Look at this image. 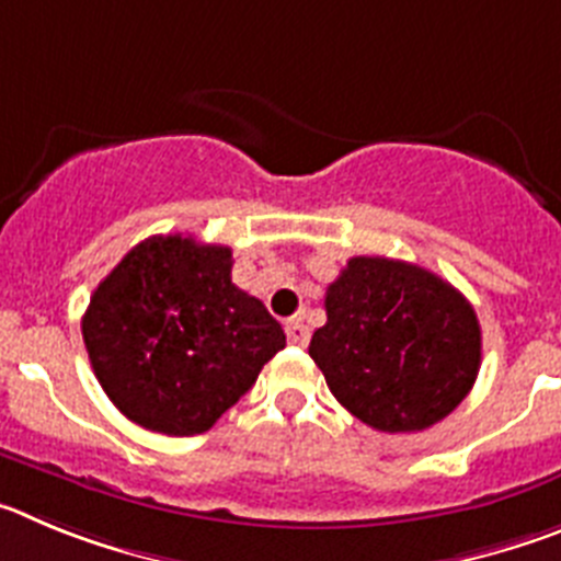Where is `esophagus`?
Wrapping results in <instances>:
<instances>
[{"mask_svg":"<svg viewBox=\"0 0 561 561\" xmlns=\"http://www.w3.org/2000/svg\"><path fill=\"white\" fill-rule=\"evenodd\" d=\"M285 332H287V343H290V346H307V343H310V330H307L301 321H287Z\"/></svg>","mask_w":561,"mask_h":561,"instance_id":"1","label":"esophagus"}]
</instances>
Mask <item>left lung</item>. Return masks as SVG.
I'll list each match as a JSON object with an SVG mask.
<instances>
[{
    "mask_svg": "<svg viewBox=\"0 0 561 561\" xmlns=\"http://www.w3.org/2000/svg\"><path fill=\"white\" fill-rule=\"evenodd\" d=\"M310 357L335 400L382 433L442 422L481 368V324L461 293L388 256H352L327 287Z\"/></svg>",
    "mask_w": 561,
    "mask_h": 561,
    "instance_id": "obj_1",
    "label": "left lung"
}]
</instances>
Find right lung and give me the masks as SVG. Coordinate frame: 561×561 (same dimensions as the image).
<instances>
[{"instance_id": "1", "label": "right lung", "mask_w": 561, "mask_h": 561, "mask_svg": "<svg viewBox=\"0 0 561 561\" xmlns=\"http://www.w3.org/2000/svg\"><path fill=\"white\" fill-rule=\"evenodd\" d=\"M108 400L145 431H209L285 350L279 321L231 282V249L148 237L123 256L83 316Z\"/></svg>"}]
</instances>
